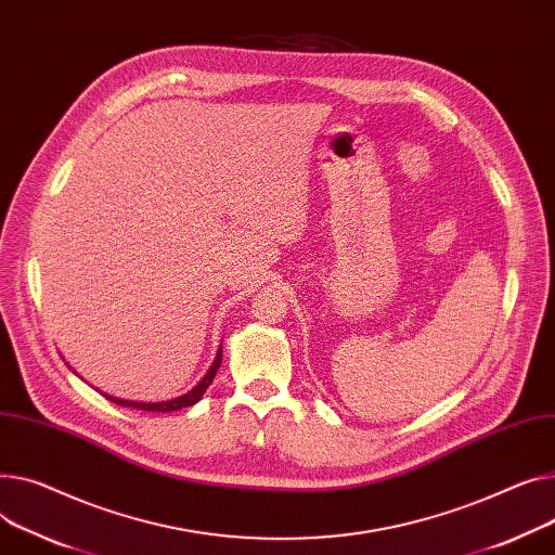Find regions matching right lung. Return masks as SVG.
Instances as JSON below:
<instances>
[{
    "mask_svg": "<svg viewBox=\"0 0 555 555\" xmlns=\"http://www.w3.org/2000/svg\"><path fill=\"white\" fill-rule=\"evenodd\" d=\"M220 361H223V346L218 348L216 359H214V363L209 365V371L205 373V377H203V379H201L192 390H188V392L180 395V397L167 399V401H152V403H146V401L118 399V397H111V395H104V397H106V399H111L114 403H118V405H127V409L150 411V413H173V411H180V409H188V405H194V403H198V401H201V397L205 395V390L209 388V384L214 382V377H216V373H218Z\"/></svg>",
    "mask_w": 555,
    "mask_h": 555,
    "instance_id": "add662e5",
    "label": "right lung"
}]
</instances>
